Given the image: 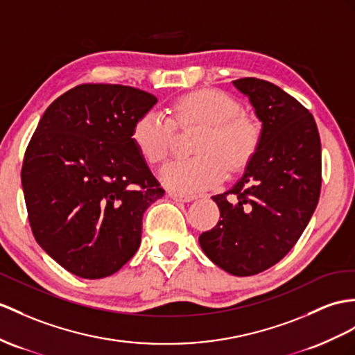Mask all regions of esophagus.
I'll list each match as a JSON object with an SVG mask.
<instances>
[{
    "mask_svg": "<svg viewBox=\"0 0 355 355\" xmlns=\"http://www.w3.org/2000/svg\"><path fill=\"white\" fill-rule=\"evenodd\" d=\"M168 197L171 198V200H175V202H184V203L193 202L194 198H196V196H180V194H178V193H168Z\"/></svg>",
    "mask_w": 355,
    "mask_h": 355,
    "instance_id": "34e87169",
    "label": "esophagus"
}]
</instances>
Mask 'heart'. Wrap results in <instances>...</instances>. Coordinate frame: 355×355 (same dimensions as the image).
I'll list each match as a JSON object with an SVG mask.
<instances>
[{
    "label": "heart",
    "instance_id": "b5f03b06",
    "mask_svg": "<svg viewBox=\"0 0 355 355\" xmlns=\"http://www.w3.org/2000/svg\"><path fill=\"white\" fill-rule=\"evenodd\" d=\"M241 105L218 90H197L173 103L170 117L150 110L137 119L132 141L149 164H159L168 155L175 126H202L193 158L175 159L162 167L161 182L180 196H196L218 184L224 166L238 170L252 157L257 144V128L241 114Z\"/></svg>",
    "mask_w": 355,
    "mask_h": 355
}]
</instances>
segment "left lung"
Masks as SVG:
<instances>
[{
	"label": "left lung",
	"instance_id": "obj_1",
	"mask_svg": "<svg viewBox=\"0 0 355 355\" xmlns=\"http://www.w3.org/2000/svg\"><path fill=\"white\" fill-rule=\"evenodd\" d=\"M262 123L244 175L212 200L220 221L203 232V253L232 275H254L277 263L297 244L321 193V140L301 103L257 78L232 81Z\"/></svg>",
	"mask_w": 355,
	"mask_h": 355
}]
</instances>
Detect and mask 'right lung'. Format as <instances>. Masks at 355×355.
<instances>
[{"instance_id": "right-lung-1", "label": "right lung", "mask_w": 355, "mask_h": 355, "mask_svg": "<svg viewBox=\"0 0 355 355\" xmlns=\"http://www.w3.org/2000/svg\"><path fill=\"white\" fill-rule=\"evenodd\" d=\"M155 103L128 85H76L43 112L25 150L33 235L78 277L117 272L140 247L144 211L164 196L132 141L137 119Z\"/></svg>"}]
</instances>
